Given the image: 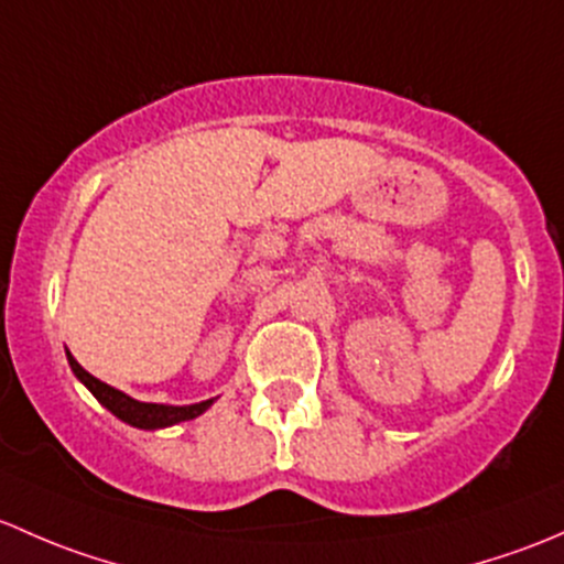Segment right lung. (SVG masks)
I'll list each match as a JSON object with an SVG mask.
<instances>
[{"instance_id": "add662e5", "label": "right lung", "mask_w": 564, "mask_h": 564, "mask_svg": "<svg viewBox=\"0 0 564 564\" xmlns=\"http://www.w3.org/2000/svg\"><path fill=\"white\" fill-rule=\"evenodd\" d=\"M67 364L73 369V375L89 388L91 397L102 404V408L113 412L119 421L130 423L135 429H147V432H154V429H167L176 426L182 421H193V417L203 415L208 408L214 404V399H206V402H195V404H154V402H138V399L127 397L124 391L119 388L108 386V382L97 380L95 375H89L67 350Z\"/></svg>"}]
</instances>
